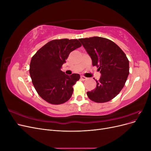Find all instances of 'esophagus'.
Returning <instances> with one entry per match:
<instances>
[{
    "mask_svg": "<svg viewBox=\"0 0 151 151\" xmlns=\"http://www.w3.org/2000/svg\"><path fill=\"white\" fill-rule=\"evenodd\" d=\"M81 80L84 81V80H86V79H87V77H86L84 76H81Z\"/></svg>",
    "mask_w": 151,
    "mask_h": 151,
    "instance_id": "1",
    "label": "esophagus"
}]
</instances>
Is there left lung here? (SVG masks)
<instances>
[{
	"instance_id": "8db88e82",
	"label": "left lung",
	"mask_w": 151,
	"mask_h": 151,
	"mask_svg": "<svg viewBox=\"0 0 151 151\" xmlns=\"http://www.w3.org/2000/svg\"><path fill=\"white\" fill-rule=\"evenodd\" d=\"M92 59L93 66L98 67L101 77L96 88L87 92L96 103L110 101L119 94L129 74V61L122 50L112 41L98 36L79 39Z\"/></svg>"
}]
</instances>
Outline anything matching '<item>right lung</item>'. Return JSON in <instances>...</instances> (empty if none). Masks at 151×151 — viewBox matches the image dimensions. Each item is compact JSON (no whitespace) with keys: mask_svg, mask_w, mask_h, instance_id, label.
Returning <instances> with one entry per match:
<instances>
[{"mask_svg":"<svg viewBox=\"0 0 151 151\" xmlns=\"http://www.w3.org/2000/svg\"><path fill=\"white\" fill-rule=\"evenodd\" d=\"M82 46L78 40H52L32 57L29 74L40 96L47 102L60 104L67 101L73 93V86L80 79L78 74L68 76L61 70L73 50Z\"/></svg>","mask_w":151,"mask_h":151,"instance_id":"right-lung-1","label":"right lung"}]
</instances>
